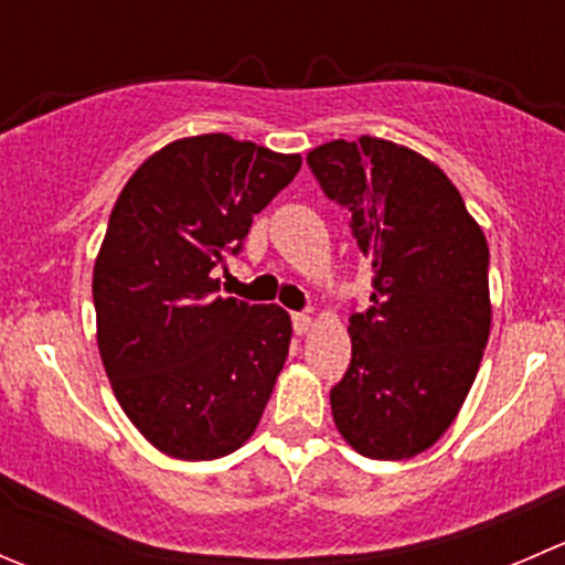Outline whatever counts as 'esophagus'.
<instances>
[{
	"label": "esophagus",
	"instance_id": "obj_1",
	"mask_svg": "<svg viewBox=\"0 0 565 565\" xmlns=\"http://www.w3.org/2000/svg\"><path fill=\"white\" fill-rule=\"evenodd\" d=\"M292 328H295V333H298V335L309 333V330H311V317L303 315V311H298V315H292Z\"/></svg>",
	"mask_w": 565,
	"mask_h": 565
}]
</instances>
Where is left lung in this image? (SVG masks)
I'll return each instance as SVG.
<instances>
[{"mask_svg":"<svg viewBox=\"0 0 565 565\" xmlns=\"http://www.w3.org/2000/svg\"><path fill=\"white\" fill-rule=\"evenodd\" d=\"M372 262V306L350 315L352 361L330 391L341 437L409 459L454 424L492 324L489 246L440 167L393 141L335 139L306 158Z\"/></svg>","mask_w":565,"mask_h":565,"instance_id":"obj_1","label":"left lung"}]
</instances>
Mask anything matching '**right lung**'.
<instances>
[{
	"label": "right lung",
	"instance_id": "1",
	"mask_svg": "<svg viewBox=\"0 0 565 565\" xmlns=\"http://www.w3.org/2000/svg\"><path fill=\"white\" fill-rule=\"evenodd\" d=\"M300 172L226 134L180 139L125 182L95 259L98 350L130 424L174 459L237 451L254 435L292 339L281 306L215 295L250 221Z\"/></svg>",
	"mask_w": 565,
	"mask_h": 565
}]
</instances>
